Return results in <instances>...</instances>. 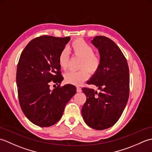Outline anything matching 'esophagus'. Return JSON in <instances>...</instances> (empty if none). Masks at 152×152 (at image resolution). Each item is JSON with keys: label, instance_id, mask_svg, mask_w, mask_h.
Here are the masks:
<instances>
[{"label": "esophagus", "instance_id": "34e87169", "mask_svg": "<svg viewBox=\"0 0 152 152\" xmlns=\"http://www.w3.org/2000/svg\"><path fill=\"white\" fill-rule=\"evenodd\" d=\"M76 91H77V92H81L82 91V89L80 88H79V87H77V88H76Z\"/></svg>", "mask_w": 152, "mask_h": 152}]
</instances>
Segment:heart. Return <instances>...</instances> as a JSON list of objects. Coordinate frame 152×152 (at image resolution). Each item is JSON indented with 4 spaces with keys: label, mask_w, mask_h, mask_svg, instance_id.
I'll return each instance as SVG.
<instances>
[{
    "label": "heart",
    "mask_w": 152,
    "mask_h": 152,
    "mask_svg": "<svg viewBox=\"0 0 152 152\" xmlns=\"http://www.w3.org/2000/svg\"><path fill=\"white\" fill-rule=\"evenodd\" d=\"M70 50L74 56L81 58L78 71H69L64 74L65 82L75 86H80L88 78L89 72L95 74L98 71L101 64V58L98 54L94 53V48L88 42L77 38L70 44ZM70 59L69 51L64 48L61 51L58 61L61 68L66 70Z\"/></svg>",
    "instance_id": "b5f03b06"
}]
</instances>
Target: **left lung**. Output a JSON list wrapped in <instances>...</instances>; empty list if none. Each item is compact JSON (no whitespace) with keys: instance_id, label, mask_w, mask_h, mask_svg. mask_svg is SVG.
Returning <instances> with one entry per match:
<instances>
[{"instance_id":"left-lung-1","label":"left lung","mask_w":152,"mask_h":152,"mask_svg":"<svg viewBox=\"0 0 152 152\" xmlns=\"http://www.w3.org/2000/svg\"><path fill=\"white\" fill-rule=\"evenodd\" d=\"M91 43L98 48L101 64L87 83L96 86L100 92L82 88L87 99L82 114L90 127L104 130L118 121L127 104L129 70L124 55L114 41L104 36H96Z\"/></svg>"}]
</instances>
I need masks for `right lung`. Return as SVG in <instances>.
<instances>
[{"instance_id":"obj_1","label":"right lung","mask_w":152,"mask_h":152,"mask_svg":"<svg viewBox=\"0 0 152 152\" xmlns=\"http://www.w3.org/2000/svg\"><path fill=\"white\" fill-rule=\"evenodd\" d=\"M70 38L41 36L28 42L18 64L16 83L19 104L34 125L47 127L61 118L67 102L76 94V87L58 86L52 91L50 82L63 80L58 57Z\"/></svg>"}]
</instances>
